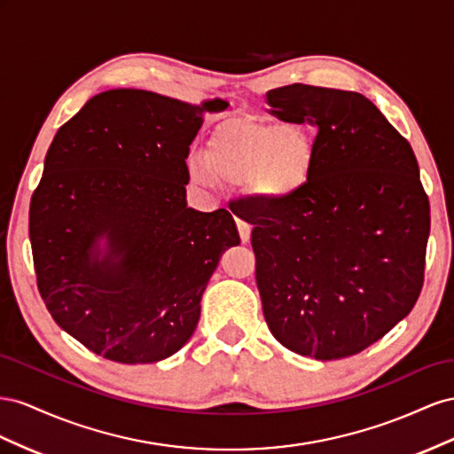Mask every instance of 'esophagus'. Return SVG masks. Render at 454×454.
<instances>
[{
	"mask_svg": "<svg viewBox=\"0 0 454 454\" xmlns=\"http://www.w3.org/2000/svg\"><path fill=\"white\" fill-rule=\"evenodd\" d=\"M238 230H239V238L243 243H249L251 239V226L247 223H243V220H238Z\"/></svg>",
	"mask_w": 454,
	"mask_h": 454,
	"instance_id": "1",
	"label": "esophagus"
}]
</instances>
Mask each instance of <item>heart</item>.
I'll list each match as a JSON object with an SVG mask.
<instances>
[{
	"mask_svg": "<svg viewBox=\"0 0 454 454\" xmlns=\"http://www.w3.org/2000/svg\"><path fill=\"white\" fill-rule=\"evenodd\" d=\"M314 158V138L302 127L243 114L218 121L203 158L193 155L188 167L201 186L247 184L261 201L283 203L304 190Z\"/></svg>",
	"mask_w": 454,
	"mask_h": 454,
	"instance_id": "b5f03b06",
	"label": "heart"
}]
</instances>
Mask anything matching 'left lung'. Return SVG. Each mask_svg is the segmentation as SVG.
<instances>
[{
    "mask_svg": "<svg viewBox=\"0 0 454 454\" xmlns=\"http://www.w3.org/2000/svg\"><path fill=\"white\" fill-rule=\"evenodd\" d=\"M283 121L309 123L314 169L283 203H247L256 285L271 334L321 361L364 352L417 304L430 201L405 137L354 90L293 83L268 93Z\"/></svg>",
    "mask_w": 454,
    "mask_h": 454,
    "instance_id": "left-lung-1",
    "label": "left lung"
}]
</instances>
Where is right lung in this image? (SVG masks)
I'll use <instances>...</instances> for the list:
<instances>
[{"label": "right lung", "mask_w": 454, "mask_h": 454, "mask_svg": "<svg viewBox=\"0 0 454 454\" xmlns=\"http://www.w3.org/2000/svg\"><path fill=\"white\" fill-rule=\"evenodd\" d=\"M226 106L112 89L51 142L30 201L35 281L57 325L97 356L153 364L196 331L207 281L239 234L226 209H188L186 158L203 112Z\"/></svg>", "instance_id": "add662e5"}]
</instances>
